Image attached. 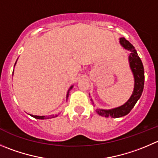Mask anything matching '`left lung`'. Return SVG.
I'll return each mask as SVG.
<instances>
[{
	"label": "left lung",
	"instance_id": "obj_1",
	"mask_svg": "<svg viewBox=\"0 0 158 158\" xmlns=\"http://www.w3.org/2000/svg\"><path fill=\"white\" fill-rule=\"evenodd\" d=\"M120 43L122 46L126 49L131 52L129 56L130 67L131 69L134 77V89L133 94L131 98L128 99L127 102L123 105L120 106L116 108L111 109V110H102V109H96V113L99 116L104 117H112L118 118L121 116H126L131 112V110L134 108L136 102L140 99L143 90V85H144V69L143 65L141 62V59L137 55V51L134 48V45L128 42L125 38H120ZM94 104V102H93Z\"/></svg>",
	"mask_w": 158,
	"mask_h": 158
}]
</instances>
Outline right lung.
<instances>
[{
    "instance_id": "1",
    "label": "right lung",
    "mask_w": 158,
    "mask_h": 158,
    "mask_svg": "<svg viewBox=\"0 0 158 158\" xmlns=\"http://www.w3.org/2000/svg\"><path fill=\"white\" fill-rule=\"evenodd\" d=\"M15 64H16V62H15ZM73 85H72V86L69 88V89L68 90V93H67V95H66V99H68L69 95V91L73 89ZM31 116L32 117L35 118V119H38V120H46V119H51V118L56 117V116H58V115L55 114V115H50V116H35V115H31Z\"/></svg>"
}]
</instances>
